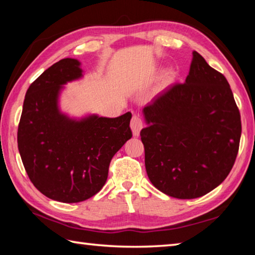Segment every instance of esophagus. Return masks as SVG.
<instances>
[{
    "label": "esophagus",
    "mask_w": 255,
    "mask_h": 255,
    "mask_svg": "<svg viewBox=\"0 0 255 255\" xmlns=\"http://www.w3.org/2000/svg\"><path fill=\"white\" fill-rule=\"evenodd\" d=\"M130 128L132 130L133 136H139V132L143 128V120H141L138 116H132L131 122H130Z\"/></svg>",
    "instance_id": "obj_1"
}]
</instances>
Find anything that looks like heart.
Masks as SVG:
<instances>
[{
	"instance_id": "b5f03b06",
	"label": "heart",
	"mask_w": 255,
	"mask_h": 255,
	"mask_svg": "<svg viewBox=\"0 0 255 255\" xmlns=\"http://www.w3.org/2000/svg\"><path fill=\"white\" fill-rule=\"evenodd\" d=\"M163 81H164V83H166V84L171 83V81H172V75L170 74V73H166V74L164 75V77H163Z\"/></svg>"
}]
</instances>
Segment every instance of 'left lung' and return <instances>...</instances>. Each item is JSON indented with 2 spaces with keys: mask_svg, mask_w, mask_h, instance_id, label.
Listing matches in <instances>:
<instances>
[{
  "mask_svg": "<svg viewBox=\"0 0 255 255\" xmlns=\"http://www.w3.org/2000/svg\"><path fill=\"white\" fill-rule=\"evenodd\" d=\"M189 74L144 107L145 167L155 188L178 199L205 196L230 174L242 125L226 77L192 53Z\"/></svg>",
  "mask_w": 255,
  "mask_h": 255,
  "instance_id": "obj_1",
  "label": "left lung"
}]
</instances>
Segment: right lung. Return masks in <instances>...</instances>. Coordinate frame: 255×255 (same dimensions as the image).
Listing matches in <instances>:
<instances>
[{
    "mask_svg": "<svg viewBox=\"0 0 255 255\" xmlns=\"http://www.w3.org/2000/svg\"><path fill=\"white\" fill-rule=\"evenodd\" d=\"M81 63L64 58L29 86L18 128V148L29 179L39 191L66 204L100 191L110 161L132 133L130 112L117 118H71L59 109L64 85L83 76Z\"/></svg>",
    "mask_w": 255,
    "mask_h": 255,
    "instance_id": "obj_1",
    "label": "right lung"
}]
</instances>
